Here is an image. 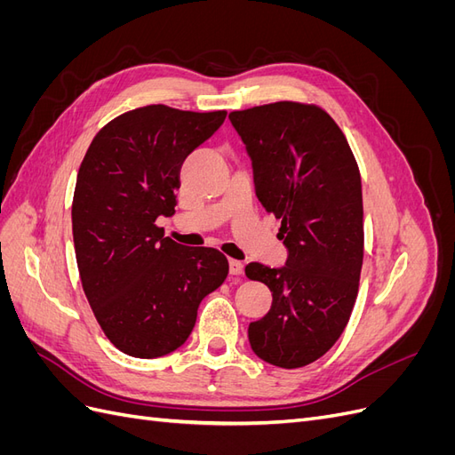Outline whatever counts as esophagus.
Returning a JSON list of instances; mask_svg holds the SVG:
<instances>
[{"label": "esophagus", "mask_w": 455, "mask_h": 455, "mask_svg": "<svg viewBox=\"0 0 455 455\" xmlns=\"http://www.w3.org/2000/svg\"><path fill=\"white\" fill-rule=\"evenodd\" d=\"M244 269V266L241 264L239 259H229V273L231 275H241Z\"/></svg>", "instance_id": "esophagus-1"}]
</instances>
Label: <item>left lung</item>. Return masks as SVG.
I'll return each mask as SVG.
<instances>
[{
  "mask_svg": "<svg viewBox=\"0 0 455 455\" xmlns=\"http://www.w3.org/2000/svg\"><path fill=\"white\" fill-rule=\"evenodd\" d=\"M252 159L254 189L281 220L283 269L252 261L246 277L273 301L249 324L252 351L273 366L315 363L346 330L364 256L359 164L338 123L321 106L281 100L229 114Z\"/></svg>",
  "mask_w": 455,
  "mask_h": 455,
  "instance_id": "1",
  "label": "left lung"
}]
</instances>
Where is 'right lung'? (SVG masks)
I'll return each mask as SVG.
<instances>
[{
	"mask_svg": "<svg viewBox=\"0 0 455 455\" xmlns=\"http://www.w3.org/2000/svg\"><path fill=\"white\" fill-rule=\"evenodd\" d=\"M226 114L136 108L106 123L81 161L72 203L81 284L106 338L131 356L180 347L201 299L228 277L222 252L178 244L156 224L174 212L182 163Z\"/></svg>",
	"mask_w": 455,
	"mask_h": 455,
	"instance_id": "right-lung-1",
	"label": "right lung"
}]
</instances>
